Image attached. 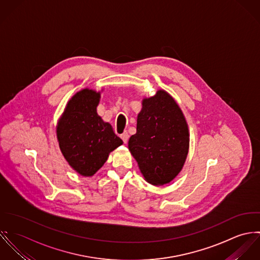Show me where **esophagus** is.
<instances>
[{
	"instance_id": "obj_1",
	"label": "esophagus",
	"mask_w": 260,
	"mask_h": 260,
	"mask_svg": "<svg viewBox=\"0 0 260 260\" xmlns=\"http://www.w3.org/2000/svg\"><path fill=\"white\" fill-rule=\"evenodd\" d=\"M120 139L123 141L124 144H126L127 141H128V134H127V132H123V133L120 135Z\"/></svg>"
}]
</instances>
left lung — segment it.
Segmentation results:
<instances>
[{"label":"left lung","mask_w":260,"mask_h":260,"mask_svg":"<svg viewBox=\"0 0 260 260\" xmlns=\"http://www.w3.org/2000/svg\"><path fill=\"white\" fill-rule=\"evenodd\" d=\"M128 149L153 185L168 184L180 173L188 155L189 132L182 110L169 93L158 90L144 100Z\"/></svg>","instance_id":"1"}]
</instances>
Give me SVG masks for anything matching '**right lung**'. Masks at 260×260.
I'll return each instance as SVG.
<instances>
[{
	"instance_id": "obj_1",
	"label": "right lung",
	"mask_w": 260,
	"mask_h": 260,
	"mask_svg": "<svg viewBox=\"0 0 260 260\" xmlns=\"http://www.w3.org/2000/svg\"><path fill=\"white\" fill-rule=\"evenodd\" d=\"M101 93L91 89L77 92L57 127L60 150L69 165L82 176H92L107 159L108 154L122 145L111 125L96 112Z\"/></svg>"
}]
</instances>
